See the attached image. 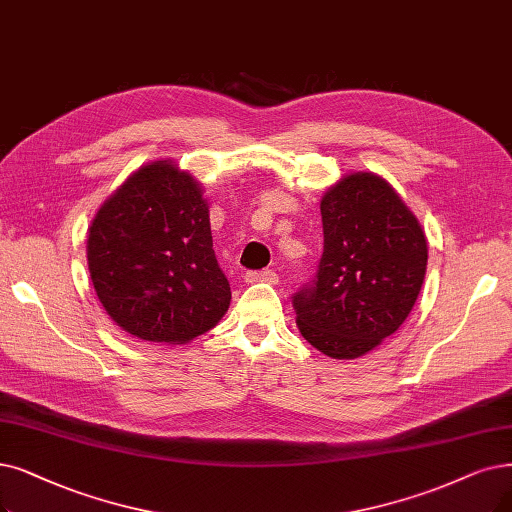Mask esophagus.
<instances>
[{
    "label": "esophagus",
    "instance_id": "34e87169",
    "mask_svg": "<svg viewBox=\"0 0 512 512\" xmlns=\"http://www.w3.org/2000/svg\"><path fill=\"white\" fill-rule=\"evenodd\" d=\"M243 279H245V283H258V281H262V283H277L279 281V277H277V273L273 269L248 271V273L243 275Z\"/></svg>",
    "mask_w": 512,
    "mask_h": 512
}]
</instances>
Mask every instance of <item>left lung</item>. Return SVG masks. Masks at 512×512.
I'll return each mask as SVG.
<instances>
[{"instance_id":"obj_1","label":"left lung","mask_w":512,"mask_h":512,"mask_svg":"<svg viewBox=\"0 0 512 512\" xmlns=\"http://www.w3.org/2000/svg\"><path fill=\"white\" fill-rule=\"evenodd\" d=\"M317 277L294 296L306 342L357 359L412 313L426 273V235L399 193L374 172L342 176L321 197Z\"/></svg>"}]
</instances>
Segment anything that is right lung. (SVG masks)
Wrapping results in <instances>:
<instances>
[{"label":"right lung","mask_w":512,"mask_h":512,"mask_svg":"<svg viewBox=\"0 0 512 512\" xmlns=\"http://www.w3.org/2000/svg\"><path fill=\"white\" fill-rule=\"evenodd\" d=\"M86 252L100 304L130 336L187 344L229 311L208 199L172 159L140 166L105 199Z\"/></svg>","instance_id":"1"}]
</instances>
